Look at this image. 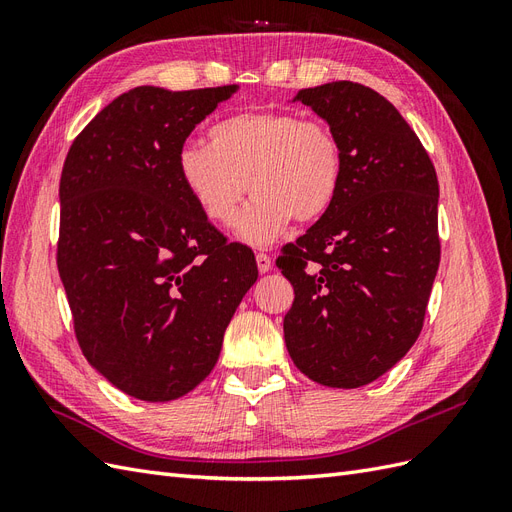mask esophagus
<instances>
[{"label":"esophagus","instance_id":"1","mask_svg":"<svg viewBox=\"0 0 512 512\" xmlns=\"http://www.w3.org/2000/svg\"><path fill=\"white\" fill-rule=\"evenodd\" d=\"M256 265H258L260 273H269L271 267H273V262H271V258L267 254L260 252V254H256Z\"/></svg>","mask_w":512,"mask_h":512}]
</instances>
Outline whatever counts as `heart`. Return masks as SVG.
I'll return each mask as SVG.
<instances>
[{"label":"heart","mask_w":512,"mask_h":512,"mask_svg":"<svg viewBox=\"0 0 512 512\" xmlns=\"http://www.w3.org/2000/svg\"><path fill=\"white\" fill-rule=\"evenodd\" d=\"M211 145L188 141L177 156L179 177L205 218L218 226L237 220L239 241L265 247L292 220L316 222L342 190L344 151L335 132L290 111H250L215 123Z\"/></svg>","instance_id":"b5f03b06"}]
</instances>
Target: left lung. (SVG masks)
<instances>
[{
  "instance_id": "obj_1",
  "label": "left lung",
  "mask_w": 512,
  "mask_h": 512,
  "mask_svg": "<svg viewBox=\"0 0 512 512\" xmlns=\"http://www.w3.org/2000/svg\"><path fill=\"white\" fill-rule=\"evenodd\" d=\"M290 102L329 123L344 179L333 207L277 258L294 286L286 348L309 380L359 389L423 329L440 265L436 168L397 108L361 83L301 89Z\"/></svg>"
}]
</instances>
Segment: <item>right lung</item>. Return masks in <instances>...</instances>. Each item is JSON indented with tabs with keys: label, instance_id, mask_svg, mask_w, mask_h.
<instances>
[{
	"label": "right lung",
	"instance_id": "1",
	"mask_svg": "<svg viewBox=\"0 0 512 512\" xmlns=\"http://www.w3.org/2000/svg\"><path fill=\"white\" fill-rule=\"evenodd\" d=\"M237 91L134 87L87 123L61 170L57 269L76 339L130 397L196 389L258 280L250 247L226 243L177 168L185 138Z\"/></svg>",
	"mask_w": 512,
	"mask_h": 512
}]
</instances>
